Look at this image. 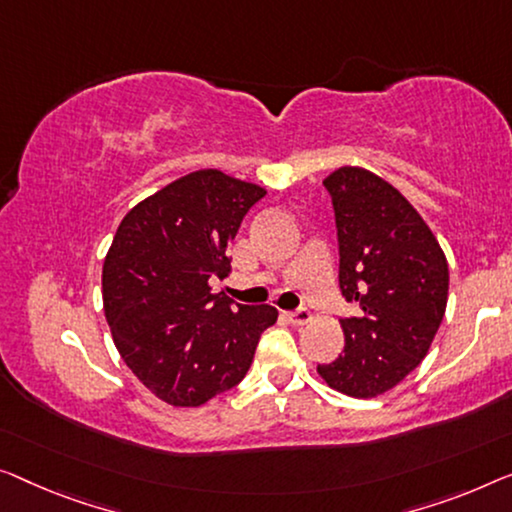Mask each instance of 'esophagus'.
Here are the masks:
<instances>
[{
  "label": "esophagus",
  "instance_id": "esophagus-1",
  "mask_svg": "<svg viewBox=\"0 0 512 512\" xmlns=\"http://www.w3.org/2000/svg\"><path fill=\"white\" fill-rule=\"evenodd\" d=\"M287 319H289V322H292V324H296V326H303V324L312 322V312H310L308 308L289 310V312H287Z\"/></svg>",
  "mask_w": 512,
  "mask_h": 512
}]
</instances>
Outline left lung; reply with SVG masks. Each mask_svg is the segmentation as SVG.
I'll return each mask as SVG.
<instances>
[{"mask_svg": "<svg viewBox=\"0 0 512 512\" xmlns=\"http://www.w3.org/2000/svg\"><path fill=\"white\" fill-rule=\"evenodd\" d=\"M340 246V289L358 315L340 319L345 349L319 377L349 398H377L418 368L448 301L437 236L398 188L365 167L324 179Z\"/></svg>", "mask_w": 512, "mask_h": 512, "instance_id": "left-lung-1", "label": "left lung"}]
</instances>
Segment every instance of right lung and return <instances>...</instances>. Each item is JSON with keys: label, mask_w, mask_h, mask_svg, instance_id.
<instances>
[{"label": "right lung", "mask_w": 512, "mask_h": 512, "mask_svg": "<svg viewBox=\"0 0 512 512\" xmlns=\"http://www.w3.org/2000/svg\"><path fill=\"white\" fill-rule=\"evenodd\" d=\"M266 190L197 170L126 213L103 262V310L133 375L172 407H200L246 377L273 305L232 303L227 246Z\"/></svg>", "instance_id": "right-lung-1"}]
</instances>
